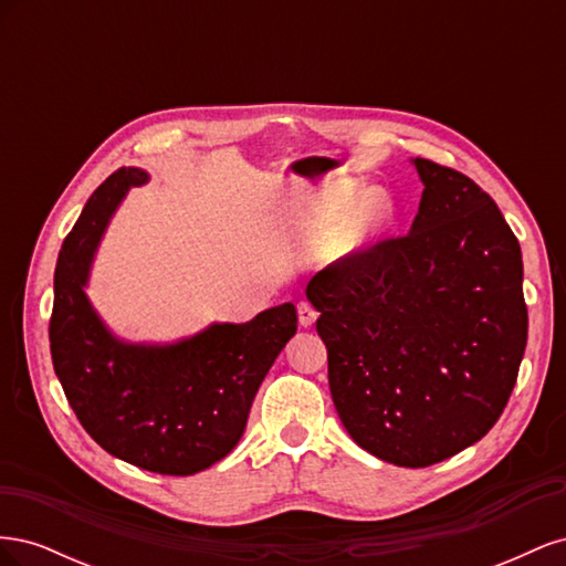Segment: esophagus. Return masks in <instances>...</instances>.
<instances>
[{
	"mask_svg": "<svg viewBox=\"0 0 566 566\" xmlns=\"http://www.w3.org/2000/svg\"><path fill=\"white\" fill-rule=\"evenodd\" d=\"M297 318H300V325H304V328H310V325L316 323L318 312L314 310L310 302H300L297 304Z\"/></svg>",
	"mask_w": 566,
	"mask_h": 566,
	"instance_id": "1",
	"label": "esophagus"
}]
</instances>
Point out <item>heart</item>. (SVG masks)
I'll return each mask as SVG.
<instances>
[{"label": "heart", "mask_w": 566, "mask_h": 566, "mask_svg": "<svg viewBox=\"0 0 566 566\" xmlns=\"http://www.w3.org/2000/svg\"><path fill=\"white\" fill-rule=\"evenodd\" d=\"M397 217V205L385 188H364L358 181H335L306 200L302 227L312 235H328L333 260L347 262L370 250Z\"/></svg>", "instance_id": "obj_1"}]
</instances>
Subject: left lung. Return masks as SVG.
<instances>
[{
  "mask_svg": "<svg viewBox=\"0 0 566 566\" xmlns=\"http://www.w3.org/2000/svg\"><path fill=\"white\" fill-rule=\"evenodd\" d=\"M413 165L424 191L410 231L306 285L342 424L399 468L434 465L491 430L528 328L522 250L499 205L451 167Z\"/></svg>",
  "mask_w": 566,
  "mask_h": 566,
  "instance_id": "left-lung-1",
  "label": "left lung"
}]
</instances>
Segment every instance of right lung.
I'll use <instances>...</instances> for the list:
<instances>
[{
    "mask_svg": "<svg viewBox=\"0 0 566 566\" xmlns=\"http://www.w3.org/2000/svg\"><path fill=\"white\" fill-rule=\"evenodd\" d=\"M148 175L119 167L65 235L49 321L51 361L84 430L111 455L148 472L188 476L229 455L245 432L254 394L287 339L295 304L248 323H212L172 345L117 339L84 293L108 219Z\"/></svg>",
    "mask_w": 566,
    "mask_h": 566,
    "instance_id": "right-lung-1",
    "label": "right lung"
}]
</instances>
